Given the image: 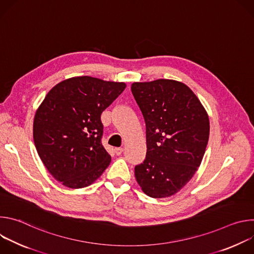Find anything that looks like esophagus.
I'll use <instances>...</instances> for the list:
<instances>
[{"label": "esophagus", "mask_w": 254, "mask_h": 254, "mask_svg": "<svg viewBox=\"0 0 254 254\" xmlns=\"http://www.w3.org/2000/svg\"><path fill=\"white\" fill-rule=\"evenodd\" d=\"M123 151H124L123 148H115V153H116L118 156H120V155L123 153Z\"/></svg>", "instance_id": "obj_1"}]
</instances>
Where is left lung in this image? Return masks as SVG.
I'll return each mask as SVG.
<instances>
[{
	"label": "left lung",
	"mask_w": 254,
	"mask_h": 254,
	"mask_svg": "<svg viewBox=\"0 0 254 254\" xmlns=\"http://www.w3.org/2000/svg\"><path fill=\"white\" fill-rule=\"evenodd\" d=\"M131 92L147 133L146 160L134 168L136 182L152 198L173 196L201 165L210 131L207 112L196 94L180 81L133 82Z\"/></svg>",
	"instance_id": "left-lung-1"
}]
</instances>
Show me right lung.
I'll return each instance as SVG.
<instances>
[{
	"instance_id": "add662e5",
	"label": "right lung",
	"mask_w": 254,
	"mask_h": 254,
	"mask_svg": "<svg viewBox=\"0 0 254 254\" xmlns=\"http://www.w3.org/2000/svg\"><path fill=\"white\" fill-rule=\"evenodd\" d=\"M126 86L91 76L68 78L56 84L36 111V150L49 173L65 187H87L110 165L112 157L101 143L100 116Z\"/></svg>"
}]
</instances>
